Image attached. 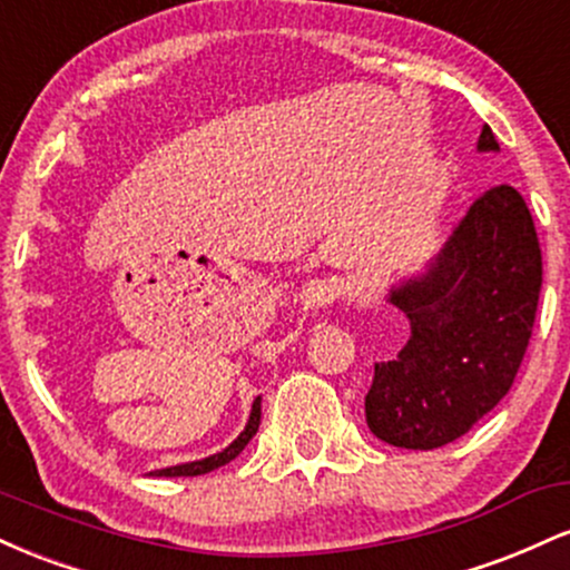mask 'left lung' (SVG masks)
I'll list each match as a JSON object with an SVG mask.
<instances>
[{"instance_id": "1", "label": "left lung", "mask_w": 570, "mask_h": 570, "mask_svg": "<svg viewBox=\"0 0 570 570\" xmlns=\"http://www.w3.org/2000/svg\"><path fill=\"white\" fill-rule=\"evenodd\" d=\"M476 147L499 149L490 126ZM541 246L525 198L490 187L466 208L421 278L391 292L410 318L394 362L375 364L364 396L377 440L404 450L455 442L512 389L533 335Z\"/></svg>"}]
</instances>
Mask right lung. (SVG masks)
Returning <instances> with one entry per match:
<instances>
[{
	"label": "right lung",
	"mask_w": 570,
	"mask_h": 570,
	"mask_svg": "<svg viewBox=\"0 0 570 570\" xmlns=\"http://www.w3.org/2000/svg\"><path fill=\"white\" fill-rule=\"evenodd\" d=\"M259 399L257 402L252 404V415H248V423L246 429L240 431V436L235 440L230 448H225L222 453L217 455H208L203 458V461H193V463H181V466H168V469H158V472H153L155 476H198V474H206V472H214V469L225 466V463H230L233 458H238L240 453H244V448L248 442H252V436L257 434L259 429Z\"/></svg>",
	"instance_id": "add662e5"
}]
</instances>
